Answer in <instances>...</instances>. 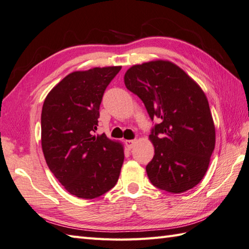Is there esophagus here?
Masks as SVG:
<instances>
[{"mask_svg": "<svg viewBox=\"0 0 249 249\" xmlns=\"http://www.w3.org/2000/svg\"><path fill=\"white\" fill-rule=\"evenodd\" d=\"M125 144H126L127 147H128L129 149H131L133 147V145L136 144V140H126Z\"/></svg>", "mask_w": 249, "mask_h": 249, "instance_id": "34e87169", "label": "esophagus"}]
</instances>
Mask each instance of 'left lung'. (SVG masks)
Listing matches in <instances>:
<instances>
[{"label": "left lung", "mask_w": 249, "mask_h": 249, "mask_svg": "<svg viewBox=\"0 0 249 249\" xmlns=\"http://www.w3.org/2000/svg\"><path fill=\"white\" fill-rule=\"evenodd\" d=\"M126 88L143 101L151 120L155 156L146 166L154 186L181 194L205 176L215 144V129L205 93L176 64L157 60L133 65Z\"/></svg>", "instance_id": "obj_1"}]
</instances>
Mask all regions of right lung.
Returning <instances> with one entry per match:
<instances>
[{
    "label": "right lung",
    "mask_w": 249,
    "mask_h": 249,
    "mask_svg": "<svg viewBox=\"0 0 249 249\" xmlns=\"http://www.w3.org/2000/svg\"><path fill=\"white\" fill-rule=\"evenodd\" d=\"M121 66L73 71L44 101L41 142L50 171L69 194L94 199L116 185L124 147L105 133L93 136L106 87Z\"/></svg>",
    "instance_id": "1"
}]
</instances>
